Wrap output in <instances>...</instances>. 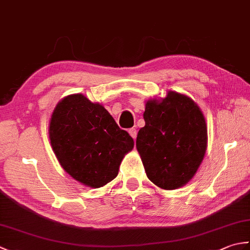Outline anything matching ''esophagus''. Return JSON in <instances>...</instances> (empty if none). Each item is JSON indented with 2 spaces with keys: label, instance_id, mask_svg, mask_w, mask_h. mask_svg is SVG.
<instances>
[{
  "label": "esophagus",
  "instance_id": "esophagus-1",
  "mask_svg": "<svg viewBox=\"0 0 250 250\" xmlns=\"http://www.w3.org/2000/svg\"><path fill=\"white\" fill-rule=\"evenodd\" d=\"M129 133H130V135H131L132 137H133L134 140L136 139V135H137V131H136V129H133V128L130 129V130H129Z\"/></svg>",
  "mask_w": 250,
  "mask_h": 250
}]
</instances>
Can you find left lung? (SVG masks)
Instances as JSON below:
<instances>
[{
	"label": "left lung",
	"mask_w": 250,
	"mask_h": 250,
	"mask_svg": "<svg viewBox=\"0 0 250 250\" xmlns=\"http://www.w3.org/2000/svg\"><path fill=\"white\" fill-rule=\"evenodd\" d=\"M145 126L136 148L147 177L159 188L183 187L198 171L207 147L204 115L192 99L168 91L161 100H148Z\"/></svg>",
	"instance_id": "left-lung-1"
}]
</instances>
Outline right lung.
<instances>
[{
    "instance_id": "obj_1",
    "label": "right lung",
    "mask_w": 250,
    "mask_h": 250,
    "mask_svg": "<svg viewBox=\"0 0 250 250\" xmlns=\"http://www.w3.org/2000/svg\"><path fill=\"white\" fill-rule=\"evenodd\" d=\"M49 139L63 169L90 188L103 187L118 175L122 159L134 142L103 105L83 94H71L51 115Z\"/></svg>"
}]
</instances>
